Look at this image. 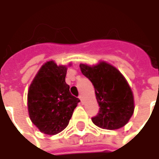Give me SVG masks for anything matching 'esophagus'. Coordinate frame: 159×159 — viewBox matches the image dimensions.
Instances as JSON below:
<instances>
[{
	"instance_id": "1",
	"label": "esophagus",
	"mask_w": 159,
	"mask_h": 159,
	"mask_svg": "<svg viewBox=\"0 0 159 159\" xmlns=\"http://www.w3.org/2000/svg\"><path fill=\"white\" fill-rule=\"evenodd\" d=\"M78 98H79V100H81V103L83 104V95H79V97H78Z\"/></svg>"
}]
</instances>
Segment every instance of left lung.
<instances>
[{"label": "left lung", "mask_w": 159, "mask_h": 159, "mask_svg": "<svg viewBox=\"0 0 159 159\" xmlns=\"http://www.w3.org/2000/svg\"><path fill=\"white\" fill-rule=\"evenodd\" d=\"M80 69L94 87L100 107L93 123L110 130L124 126L133 115L134 105L132 90L121 72L104 61L93 66L81 64Z\"/></svg>", "instance_id": "1"}]
</instances>
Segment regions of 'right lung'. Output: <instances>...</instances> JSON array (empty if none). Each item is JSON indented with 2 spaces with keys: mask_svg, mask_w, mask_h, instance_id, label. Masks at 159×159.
Listing matches in <instances>:
<instances>
[{
  "mask_svg": "<svg viewBox=\"0 0 159 159\" xmlns=\"http://www.w3.org/2000/svg\"><path fill=\"white\" fill-rule=\"evenodd\" d=\"M67 68L48 61L41 67L28 92L30 118L38 129L49 135L61 132L69 124L80 102L70 93L66 83Z\"/></svg>",
  "mask_w": 159,
  "mask_h": 159,
  "instance_id": "right-lung-1",
  "label": "right lung"
}]
</instances>
